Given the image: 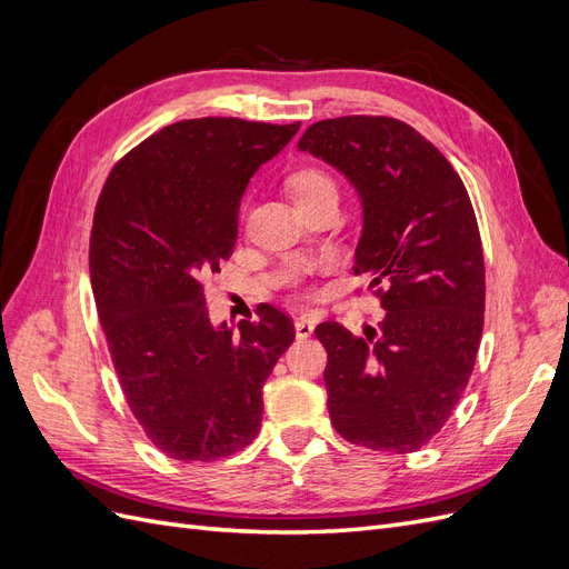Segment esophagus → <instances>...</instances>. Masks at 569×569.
Listing matches in <instances>:
<instances>
[{
  "mask_svg": "<svg viewBox=\"0 0 569 569\" xmlns=\"http://www.w3.org/2000/svg\"><path fill=\"white\" fill-rule=\"evenodd\" d=\"M313 327H316V322L308 318V316H301L297 322H295V330H297V337L299 339H308L313 335Z\"/></svg>",
  "mask_w": 569,
  "mask_h": 569,
  "instance_id": "obj_1",
  "label": "esophagus"
}]
</instances>
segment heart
Wrapping results in <instances>:
<instances>
[{
  "instance_id": "obj_1",
  "label": "heart",
  "mask_w": 569,
  "mask_h": 569,
  "mask_svg": "<svg viewBox=\"0 0 569 569\" xmlns=\"http://www.w3.org/2000/svg\"><path fill=\"white\" fill-rule=\"evenodd\" d=\"M289 187H291V192H295L297 201L322 194V192H337L335 182L327 178L322 170H316V168L297 170V173L289 178Z\"/></svg>"
}]
</instances>
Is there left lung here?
<instances>
[{
	"label": "left lung",
	"mask_w": 569,
	"mask_h": 569,
	"mask_svg": "<svg viewBox=\"0 0 569 569\" xmlns=\"http://www.w3.org/2000/svg\"><path fill=\"white\" fill-rule=\"evenodd\" d=\"M299 151L356 189L358 274L382 287L385 318L356 337L320 322L327 410L337 432L372 451L410 453L451 418L485 327V256L462 180L403 120L343 116L313 123Z\"/></svg>",
	"instance_id": "1"
}]
</instances>
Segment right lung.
<instances>
[{"instance_id": "1", "label": "right lung", "mask_w": 569, "mask_h": 569, "mask_svg": "<svg viewBox=\"0 0 569 569\" xmlns=\"http://www.w3.org/2000/svg\"><path fill=\"white\" fill-rule=\"evenodd\" d=\"M301 123L192 118L147 137L101 189L90 280L120 387L176 460L237 453L261 429L263 385L295 341L272 306L234 332L213 325L201 280L237 242L239 203Z\"/></svg>"}]
</instances>
